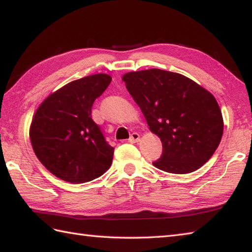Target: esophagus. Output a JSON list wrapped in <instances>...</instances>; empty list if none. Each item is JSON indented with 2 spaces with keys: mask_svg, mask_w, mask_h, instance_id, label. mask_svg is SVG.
Returning a JSON list of instances; mask_svg holds the SVG:
<instances>
[{
  "mask_svg": "<svg viewBox=\"0 0 252 252\" xmlns=\"http://www.w3.org/2000/svg\"><path fill=\"white\" fill-rule=\"evenodd\" d=\"M139 138H140L139 134H137V133H133V134L130 135V137H129V139H128V142H129V143H131V144L137 143L138 140H139Z\"/></svg>",
  "mask_w": 252,
  "mask_h": 252,
  "instance_id": "1",
  "label": "esophagus"
}]
</instances>
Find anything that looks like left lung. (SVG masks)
<instances>
[{"label": "left lung", "instance_id": "8db88e82", "mask_svg": "<svg viewBox=\"0 0 252 252\" xmlns=\"http://www.w3.org/2000/svg\"><path fill=\"white\" fill-rule=\"evenodd\" d=\"M122 79L161 140L156 168L188 174L210 159L223 133L221 110L210 92L182 74L158 68L126 73Z\"/></svg>", "mask_w": 252, "mask_h": 252}]
</instances>
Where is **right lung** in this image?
<instances>
[{
  "label": "right lung",
  "instance_id": "obj_1",
  "mask_svg": "<svg viewBox=\"0 0 252 252\" xmlns=\"http://www.w3.org/2000/svg\"><path fill=\"white\" fill-rule=\"evenodd\" d=\"M110 81L107 74L76 79L48 95L35 112L30 127L33 151L57 178L87 183L112 165L114 148L92 119L94 100Z\"/></svg>",
  "mask_w": 252,
  "mask_h": 252
}]
</instances>
